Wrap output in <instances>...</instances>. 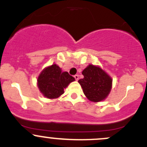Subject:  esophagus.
Segmentation results:
<instances>
[{"instance_id":"esophagus-1","label":"esophagus","mask_w":147,"mask_h":147,"mask_svg":"<svg viewBox=\"0 0 147 147\" xmlns=\"http://www.w3.org/2000/svg\"><path fill=\"white\" fill-rule=\"evenodd\" d=\"M74 78H75V80H76V81H78V80H79V75H75V76H74Z\"/></svg>"}]
</instances>
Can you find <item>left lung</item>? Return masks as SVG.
Listing matches in <instances>:
<instances>
[{
	"label": "left lung",
	"instance_id": "left-lung-1",
	"mask_svg": "<svg viewBox=\"0 0 147 147\" xmlns=\"http://www.w3.org/2000/svg\"><path fill=\"white\" fill-rule=\"evenodd\" d=\"M82 74L84 78L78 82L86 97L93 102L105 100L112 90V78L100 66L91 64L83 69Z\"/></svg>",
	"mask_w": 147,
	"mask_h": 147
}]
</instances>
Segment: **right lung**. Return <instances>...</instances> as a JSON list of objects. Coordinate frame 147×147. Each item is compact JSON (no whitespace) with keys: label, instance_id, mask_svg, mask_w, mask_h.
I'll return each instance as SVG.
<instances>
[{"label":"right lung","instance_id":"1","mask_svg":"<svg viewBox=\"0 0 147 147\" xmlns=\"http://www.w3.org/2000/svg\"><path fill=\"white\" fill-rule=\"evenodd\" d=\"M75 79L67 72H63L56 64L46 67L37 80V85L45 97L53 100L60 97L64 93V89Z\"/></svg>","mask_w":147,"mask_h":147}]
</instances>
